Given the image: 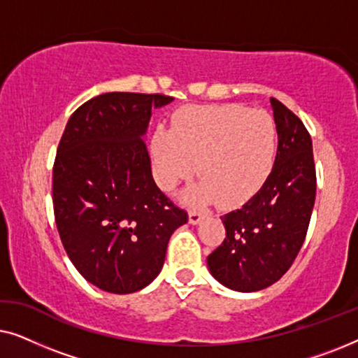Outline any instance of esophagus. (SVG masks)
I'll list each match as a JSON object with an SVG mask.
<instances>
[{"instance_id": "1", "label": "esophagus", "mask_w": 358, "mask_h": 358, "mask_svg": "<svg viewBox=\"0 0 358 358\" xmlns=\"http://www.w3.org/2000/svg\"><path fill=\"white\" fill-rule=\"evenodd\" d=\"M200 220H202V213L197 212V210H190V212H189V222L192 224H197Z\"/></svg>"}]
</instances>
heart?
<instances>
[{
    "label": "heart",
    "mask_w": 358,
    "mask_h": 358,
    "mask_svg": "<svg viewBox=\"0 0 358 358\" xmlns=\"http://www.w3.org/2000/svg\"><path fill=\"white\" fill-rule=\"evenodd\" d=\"M277 151V125L271 114L246 106L192 107L180 112L174 130H159L153 141L156 179L174 189L197 171V202L223 207L252 197L266 182Z\"/></svg>",
    "instance_id": "b5f03b06"
}]
</instances>
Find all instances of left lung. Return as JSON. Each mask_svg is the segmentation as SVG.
Wrapping results in <instances>:
<instances>
[{
    "instance_id": "1",
    "label": "left lung",
    "mask_w": 358,
    "mask_h": 358,
    "mask_svg": "<svg viewBox=\"0 0 358 358\" xmlns=\"http://www.w3.org/2000/svg\"><path fill=\"white\" fill-rule=\"evenodd\" d=\"M278 146L261 190L241 208L223 215L227 238L207 257L212 275L236 292L275 283L300 252L316 199L310 131L280 101L271 99Z\"/></svg>"
}]
</instances>
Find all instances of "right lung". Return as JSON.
<instances>
[{
	"instance_id": "right-lung-1",
	"label": "right lung",
	"mask_w": 358,
	"mask_h": 358,
	"mask_svg": "<svg viewBox=\"0 0 358 358\" xmlns=\"http://www.w3.org/2000/svg\"><path fill=\"white\" fill-rule=\"evenodd\" d=\"M171 96L106 92L78 107L53 163V213L76 271L104 292H138L161 272L187 212L156 185L145 141Z\"/></svg>"
}]
</instances>
